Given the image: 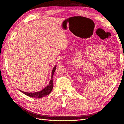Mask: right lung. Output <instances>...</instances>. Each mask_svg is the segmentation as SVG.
Returning a JSON list of instances; mask_svg holds the SVG:
<instances>
[{
	"instance_id": "1",
	"label": "right lung",
	"mask_w": 124,
	"mask_h": 124,
	"mask_svg": "<svg viewBox=\"0 0 124 124\" xmlns=\"http://www.w3.org/2000/svg\"><path fill=\"white\" fill-rule=\"evenodd\" d=\"M56 65H55L53 69L52 72L51 79L49 81V84L45 88H44L43 90L38 92H35V93H27V92H23L21 90L20 91L23 94L26 95L31 97H38V98H41V97L48 95L52 92L53 87V77L55 71L56 70Z\"/></svg>"
}]
</instances>
